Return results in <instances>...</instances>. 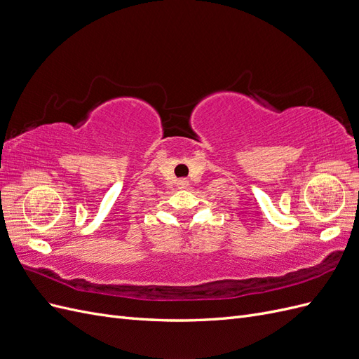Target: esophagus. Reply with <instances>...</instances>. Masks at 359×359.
Returning <instances> with one entry per match:
<instances>
[{
    "label": "esophagus",
    "instance_id": "obj_1",
    "mask_svg": "<svg viewBox=\"0 0 359 359\" xmlns=\"http://www.w3.org/2000/svg\"><path fill=\"white\" fill-rule=\"evenodd\" d=\"M177 186H178V189H187L189 187V181L186 178H180L177 181Z\"/></svg>",
    "mask_w": 359,
    "mask_h": 359
}]
</instances>
